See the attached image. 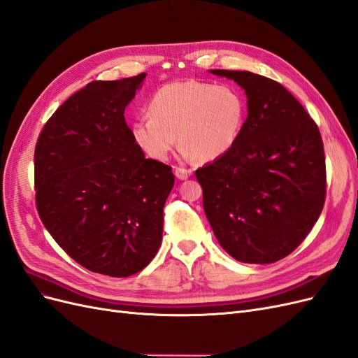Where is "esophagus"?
<instances>
[{
    "label": "esophagus",
    "mask_w": 358,
    "mask_h": 358,
    "mask_svg": "<svg viewBox=\"0 0 358 358\" xmlns=\"http://www.w3.org/2000/svg\"><path fill=\"white\" fill-rule=\"evenodd\" d=\"M175 175H176V178H178V179H180V180H185V179H188V178L192 175V171H191V170H187V169H180V167H178V169L175 170Z\"/></svg>",
    "instance_id": "34e87169"
}]
</instances>
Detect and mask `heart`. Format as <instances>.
<instances>
[{"label": "heart", "mask_w": 358, "mask_h": 358, "mask_svg": "<svg viewBox=\"0 0 358 358\" xmlns=\"http://www.w3.org/2000/svg\"><path fill=\"white\" fill-rule=\"evenodd\" d=\"M245 117V96L231 85L173 82L154 94L149 116L138 117L131 131L138 148L155 161H166L179 142L183 158L208 162L234 148Z\"/></svg>", "instance_id": "heart-1"}]
</instances>
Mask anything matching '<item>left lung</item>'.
Listing matches in <instances>:
<instances>
[{
  "label": "left lung",
  "instance_id": "left-lung-1",
  "mask_svg": "<svg viewBox=\"0 0 358 358\" xmlns=\"http://www.w3.org/2000/svg\"><path fill=\"white\" fill-rule=\"evenodd\" d=\"M209 73L241 86L248 116L230 152L196 171L206 218L237 262H279L305 241L322 210L320 129L280 83L251 71Z\"/></svg>",
  "mask_w": 358,
  "mask_h": 358
}]
</instances>
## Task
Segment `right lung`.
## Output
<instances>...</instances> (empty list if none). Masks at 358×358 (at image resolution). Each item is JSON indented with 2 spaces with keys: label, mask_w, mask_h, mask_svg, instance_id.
I'll use <instances>...</instances> for the list:
<instances>
[{
  "label": "right lung",
  "mask_w": 358,
  "mask_h": 358,
  "mask_svg": "<svg viewBox=\"0 0 358 358\" xmlns=\"http://www.w3.org/2000/svg\"><path fill=\"white\" fill-rule=\"evenodd\" d=\"M145 78L86 85L52 115L34 152L41 222L74 262L113 278L152 262L175 185L171 167L146 158L125 122Z\"/></svg>",
  "instance_id": "right-lung-1"
}]
</instances>
